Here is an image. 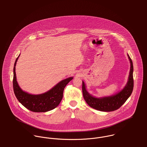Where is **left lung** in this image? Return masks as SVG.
Returning a JSON list of instances; mask_svg holds the SVG:
<instances>
[{
  "label": "left lung",
  "instance_id": "1",
  "mask_svg": "<svg viewBox=\"0 0 147 147\" xmlns=\"http://www.w3.org/2000/svg\"><path fill=\"white\" fill-rule=\"evenodd\" d=\"M130 63V69L128 81L124 88L119 93L108 97L96 98L87 91L84 82H82V92L84 99L87 103L93 109L105 112L113 111L119 109L130 96L134 87L133 64L131 58L127 54Z\"/></svg>",
  "mask_w": 147,
  "mask_h": 147
}]
</instances>
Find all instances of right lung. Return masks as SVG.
I'll return each mask as SVG.
<instances>
[{
    "label": "right lung",
    "instance_id": "right-lung-1",
    "mask_svg": "<svg viewBox=\"0 0 147 147\" xmlns=\"http://www.w3.org/2000/svg\"><path fill=\"white\" fill-rule=\"evenodd\" d=\"M19 57L20 55L17 57L14 63L13 80V90L18 101L26 108L34 113H45L56 108L63 98L64 88L73 78L70 77L60 81L53 88L44 93L29 94L20 87L16 79V65Z\"/></svg>",
    "mask_w": 147,
    "mask_h": 147
}]
</instances>
